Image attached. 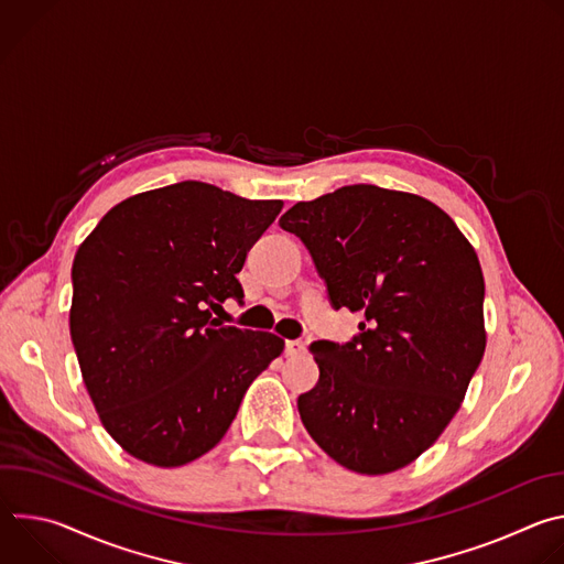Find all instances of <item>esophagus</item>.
<instances>
[{"label":"esophagus","mask_w":564,"mask_h":564,"mask_svg":"<svg viewBox=\"0 0 564 564\" xmlns=\"http://www.w3.org/2000/svg\"><path fill=\"white\" fill-rule=\"evenodd\" d=\"M285 355L288 357H301L305 355V344L301 339H290L285 341Z\"/></svg>","instance_id":"1"}]
</instances>
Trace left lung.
<instances>
[{
    "label": "left lung",
    "instance_id": "8db88e82",
    "mask_svg": "<svg viewBox=\"0 0 564 564\" xmlns=\"http://www.w3.org/2000/svg\"><path fill=\"white\" fill-rule=\"evenodd\" d=\"M335 310L364 312L346 341H314L318 383L299 397L310 437L341 466L381 475L420 457L457 413L485 355V276L457 225L426 198L348 185L296 203Z\"/></svg>",
    "mask_w": 564,
    "mask_h": 564
}]
</instances>
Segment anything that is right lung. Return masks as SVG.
<instances>
[{
    "label": "right lung",
    "instance_id": "1",
    "mask_svg": "<svg viewBox=\"0 0 564 564\" xmlns=\"http://www.w3.org/2000/svg\"><path fill=\"white\" fill-rule=\"evenodd\" d=\"M185 181L116 205L79 246L70 339L107 433L153 466L214 448L250 383L283 352L272 333L223 326L236 274L281 212Z\"/></svg>",
    "mask_w": 564,
    "mask_h": 564
}]
</instances>
